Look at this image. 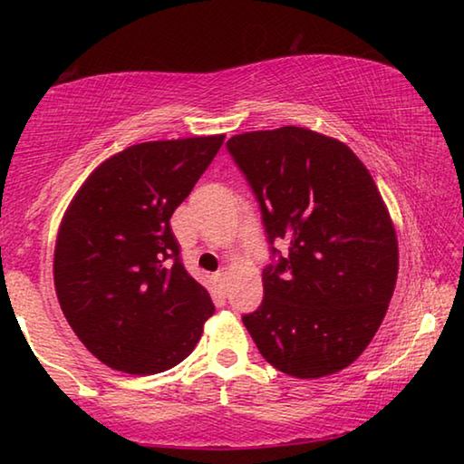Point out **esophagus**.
<instances>
[{"label": "esophagus", "mask_w": 464, "mask_h": 464, "mask_svg": "<svg viewBox=\"0 0 464 464\" xmlns=\"http://www.w3.org/2000/svg\"><path fill=\"white\" fill-rule=\"evenodd\" d=\"M213 278H215V282H217V286H221V288H225V282H227V270H221V272H217Z\"/></svg>", "instance_id": "obj_1"}]
</instances>
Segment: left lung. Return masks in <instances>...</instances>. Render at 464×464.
Instances as JSON below:
<instances>
[{
  "mask_svg": "<svg viewBox=\"0 0 464 464\" xmlns=\"http://www.w3.org/2000/svg\"><path fill=\"white\" fill-rule=\"evenodd\" d=\"M227 149L270 243H288L262 272V307L243 325L280 372L343 371L379 332L399 272L395 225L371 171L342 140L303 127L243 132Z\"/></svg>",
  "mask_w": 464,
  "mask_h": 464,
  "instance_id": "obj_1",
  "label": "left lung"
}]
</instances>
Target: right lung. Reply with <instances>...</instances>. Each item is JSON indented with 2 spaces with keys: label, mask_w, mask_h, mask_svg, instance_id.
<instances>
[{
  "label": "right lung",
  "mask_w": 464,
  "mask_h": 464,
  "mask_svg": "<svg viewBox=\"0 0 464 464\" xmlns=\"http://www.w3.org/2000/svg\"><path fill=\"white\" fill-rule=\"evenodd\" d=\"M223 140L130 145L102 161L69 202L54 243V290L102 364L137 376L169 371L213 317L208 290L179 262L169 218Z\"/></svg>",
  "instance_id": "add662e5"
}]
</instances>
